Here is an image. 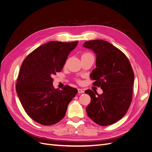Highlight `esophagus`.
Masks as SVG:
<instances>
[{
  "instance_id": "34e87169",
  "label": "esophagus",
  "mask_w": 152,
  "mask_h": 152,
  "mask_svg": "<svg viewBox=\"0 0 152 152\" xmlns=\"http://www.w3.org/2000/svg\"><path fill=\"white\" fill-rule=\"evenodd\" d=\"M78 92L79 94H83L84 92V91L83 89H78Z\"/></svg>"
}]
</instances>
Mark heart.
I'll return each mask as SVG.
<instances>
[{
  "instance_id": "1",
  "label": "heart",
  "mask_w": 152,
  "mask_h": 152,
  "mask_svg": "<svg viewBox=\"0 0 152 152\" xmlns=\"http://www.w3.org/2000/svg\"><path fill=\"white\" fill-rule=\"evenodd\" d=\"M91 55V54H90V53H84L83 56H84V55Z\"/></svg>"
}]
</instances>
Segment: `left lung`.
Returning a JSON list of instances; mask_svg holds the SVG:
<instances>
[{
  "label": "left lung",
  "mask_w": 152,
  "mask_h": 152,
  "mask_svg": "<svg viewBox=\"0 0 152 152\" xmlns=\"http://www.w3.org/2000/svg\"><path fill=\"white\" fill-rule=\"evenodd\" d=\"M83 47L95 53L96 68L90 77L103 91L100 95L85 91L91 99L87 114L100 126L114 124L124 116L131 102L134 75L130 62L120 50L103 40L86 41Z\"/></svg>",
  "instance_id": "left-lung-1"
}]
</instances>
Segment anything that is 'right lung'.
I'll return each instance as SVG.
<instances>
[{"instance_id": "obj_1", "label": "right lung", "mask_w": 152, "mask_h": 152, "mask_svg": "<svg viewBox=\"0 0 152 152\" xmlns=\"http://www.w3.org/2000/svg\"><path fill=\"white\" fill-rule=\"evenodd\" d=\"M77 43L50 41L37 48L23 61L16 91L24 110L36 122L44 126L58 123L77 93L69 86L61 90L53 88L52 78L62 70L68 55Z\"/></svg>"}]
</instances>
